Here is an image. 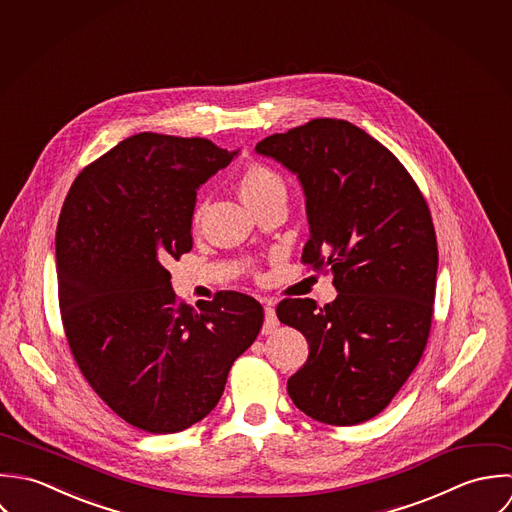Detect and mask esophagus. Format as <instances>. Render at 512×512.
Listing matches in <instances>:
<instances>
[{
  "label": "esophagus",
  "mask_w": 512,
  "mask_h": 512,
  "mask_svg": "<svg viewBox=\"0 0 512 512\" xmlns=\"http://www.w3.org/2000/svg\"><path fill=\"white\" fill-rule=\"evenodd\" d=\"M277 326H279V320H277L275 308H273L271 303H267V305H265V322H263V332H265V334H269V332H273Z\"/></svg>",
  "instance_id": "1"
}]
</instances>
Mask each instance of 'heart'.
I'll return each instance as SVG.
<instances>
[{
	"instance_id": "obj_1",
	"label": "heart",
	"mask_w": 512,
	"mask_h": 512,
	"mask_svg": "<svg viewBox=\"0 0 512 512\" xmlns=\"http://www.w3.org/2000/svg\"><path fill=\"white\" fill-rule=\"evenodd\" d=\"M237 188L243 202L249 207L275 196H285V184L281 176L263 164L247 166L239 176Z\"/></svg>"
}]
</instances>
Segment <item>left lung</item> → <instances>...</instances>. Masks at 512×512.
<instances>
[{"mask_svg": "<svg viewBox=\"0 0 512 512\" xmlns=\"http://www.w3.org/2000/svg\"><path fill=\"white\" fill-rule=\"evenodd\" d=\"M255 152L297 176L310 233L303 261L328 267L338 291L324 307H277L308 342L289 396L320 423H362L392 402L427 344L439 261L429 207L400 160L346 120H310Z\"/></svg>", "mask_w": 512, "mask_h": 512, "instance_id": "obj_1", "label": "left lung"}]
</instances>
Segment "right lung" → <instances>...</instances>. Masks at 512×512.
Returning <instances> with one entry per match:
<instances>
[{"instance_id":"add662e5","label":"right lung","mask_w":512,"mask_h":512,"mask_svg":"<svg viewBox=\"0 0 512 512\" xmlns=\"http://www.w3.org/2000/svg\"><path fill=\"white\" fill-rule=\"evenodd\" d=\"M239 150L205 138L134 134L73 182L55 235L59 307L83 376L130 425L176 433L217 406L263 307L221 291L176 301L170 259L192 249L198 190Z\"/></svg>"}]
</instances>
